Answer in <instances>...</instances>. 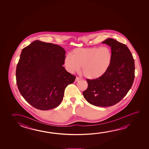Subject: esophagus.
Returning <instances> with one entry per match:
<instances>
[{
  "mask_svg": "<svg viewBox=\"0 0 149 149\" xmlns=\"http://www.w3.org/2000/svg\"><path fill=\"white\" fill-rule=\"evenodd\" d=\"M81 78L79 77H76V78L75 79V81H78L81 80Z\"/></svg>",
  "mask_w": 149,
  "mask_h": 149,
  "instance_id": "34e87169",
  "label": "esophagus"
}]
</instances>
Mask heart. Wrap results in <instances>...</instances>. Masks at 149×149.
<instances>
[{
    "mask_svg": "<svg viewBox=\"0 0 149 149\" xmlns=\"http://www.w3.org/2000/svg\"><path fill=\"white\" fill-rule=\"evenodd\" d=\"M67 55L64 61L66 70L74 73L81 66L84 76L95 79L104 75L110 66L112 54L107 47L76 48Z\"/></svg>",
    "mask_w": 149,
    "mask_h": 149,
    "instance_id": "b5f03b06",
    "label": "heart"
}]
</instances>
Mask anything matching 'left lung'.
I'll list each match as a JSON object with an SVG mask.
<instances>
[{
  "mask_svg": "<svg viewBox=\"0 0 149 149\" xmlns=\"http://www.w3.org/2000/svg\"><path fill=\"white\" fill-rule=\"evenodd\" d=\"M111 48L112 59L104 75L95 79H87L86 100L98 107H110L119 102L132 87L134 78V59L125 44L112 38L102 42Z\"/></svg>",
  "mask_w": 149,
  "mask_h": 149,
  "instance_id": "left-lung-1",
  "label": "left lung"
}]
</instances>
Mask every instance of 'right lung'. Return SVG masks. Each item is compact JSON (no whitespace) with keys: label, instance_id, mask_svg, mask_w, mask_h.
I'll use <instances>...</instances> for the list:
<instances>
[{"label":"right lung","instance_id":"1","mask_svg":"<svg viewBox=\"0 0 149 149\" xmlns=\"http://www.w3.org/2000/svg\"><path fill=\"white\" fill-rule=\"evenodd\" d=\"M65 51L59 45L35 40L22 49L16 69L17 87L29 104L40 110L58 107L75 76L62 66Z\"/></svg>","mask_w":149,"mask_h":149}]
</instances>
